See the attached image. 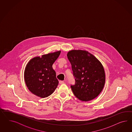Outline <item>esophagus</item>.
<instances>
[{
    "instance_id": "1",
    "label": "esophagus",
    "mask_w": 132,
    "mask_h": 132,
    "mask_svg": "<svg viewBox=\"0 0 132 132\" xmlns=\"http://www.w3.org/2000/svg\"><path fill=\"white\" fill-rule=\"evenodd\" d=\"M59 83L60 84H64V82L63 81H59Z\"/></svg>"
}]
</instances>
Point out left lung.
<instances>
[{
  "mask_svg": "<svg viewBox=\"0 0 132 132\" xmlns=\"http://www.w3.org/2000/svg\"><path fill=\"white\" fill-rule=\"evenodd\" d=\"M67 56L75 78V84H71L74 95L82 101L94 99L102 92L105 83L102 64L86 51L72 50L68 52Z\"/></svg>",
  "mask_w": 132,
  "mask_h": 132,
  "instance_id": "obj_1",
  "label": "left lung"
}]
</instances>
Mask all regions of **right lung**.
<instances>
[{"label": "right lung", "mask_w": 132, "mask_h": 132, "mask_svg": "<svg viewBox=\"0 0 132 132\" xmlns=\"http://www.w3.org/2000/svg\"><path fill=\"white\" fill-rule=\"evenodd\" d=\"M60 51L35 57L29 61L24 71V78L29 91L40 98L52 94L59 81L52 65L60 56Z\"/></svg>", "instance_id": "add662e5"}]
</instances>
